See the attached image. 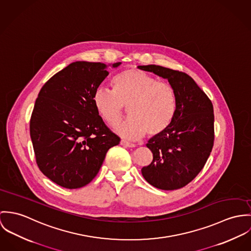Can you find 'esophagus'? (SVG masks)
Instances as JSON below:
<instances>
[{
	"instance_id": "obj_1",
	"label": "esophagus",
	"mask_w": 251,
	"mask_h": 251,
	"mask_svg": "<svg viewBox=\"0 0 251 251\" xmlns=\"http://www.w3.org/2000/svg\"><path fill=\"white\" fill-rule=\"evenodd\" d=\"M120 144H121V145H123L124 147H135V144H134V143L128 142V141L123 140V139L120 141Z\"/></svg>"
}]
</instances>
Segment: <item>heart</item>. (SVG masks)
I'll use <instances>...</instances> for the list:
<instances>
[{"instance_id": "heart-1", "label": "heart", "mask_w": 251, "mask_h": 251, "mask_svg": "<svg viewBox=\"0 0 251 251\" xmlns=\"http://www.w3.org/2000/svg\"><path fill=\"white\" fill-rule=\"evenodd\" d=\"M112 84L113 91L100 86L92 100L97 112L112 127L121 121L128 107L131 116L116 128L120 136L137 139L146 132L157 136L169 127L177 111V96L171 84L137 69L118 73Z\"/></svg>"}]
</instances>
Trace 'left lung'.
Returning <instances> with one entry per match:
<instances>
[{"label": "left lung", "instance_id": "8db88e82", "mask_svg": "<svg viewBox=\"0 0 251 251\" xmlns=\"http://www.w3.org/2000/svg\"><path fill=\"white\" fill-rule=\"evenodd\" d=\"M167 79L177 96V111L169 127L148 140L153 161L141 168L153 187L178 190L191 181L206 164L214 145V109L207 95L188 74L160 65H139Z\"/></svg>", "mask_w": 251, "mask_h": 251}]
</instances>
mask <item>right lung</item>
<instances>
[{"label": "right lung", "instance_id": "add662e5", "mask_svg": "<svg viewBox=\"0 0 251 251\" xmlns=\"http://www.w3.org/2000/svg\"><path fill=\"white\" fill-rule=\"evenodd\" d=\"M108 68L101 62H72L39 91L29 122L30 139L39 169L60 187L72 190L90 183L108 150L120 141L92 100Z\"/></svg>", "mask_w": 251, "mask_h": 251}]
</instances>
